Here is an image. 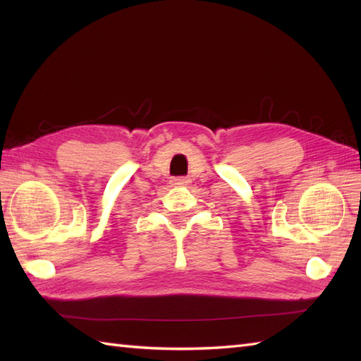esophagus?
<instances>
[{
	"label": "esophagus",
	"mask_w": 361,
	"mask_h": 361,
	"mask_svg": "<svg viewBox=\"0 0 361 361\" xmlns=\"http://www.w3.org/2000/svg\"><path fill=\"white\" fill-rule=\"evenodd\" d=\"M172 186H185L189 183V178H186V176H175V178L171 180Z\"/></svg>",
	"instance_id": "obj_1"
}]
</instances>
